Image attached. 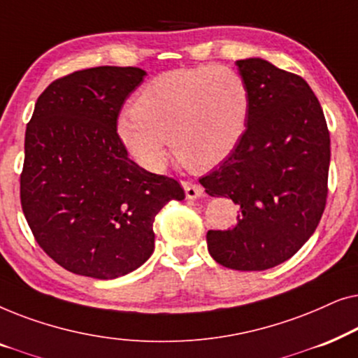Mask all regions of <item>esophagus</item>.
Returning <instances> with one entry per match:
<instances>
[{
	"label": "esophagus",
	"instance_id": "34e87169",
	"mask_svg": "<svg viewBox=\"0 0 358 358\" xmlns=\"http://www.w3.org/2000/svg\"><path fill=\"white\" fill-rule=\"evenodd\" d=\"M182 187L185 190V197L187 199H199L203 195V187L197 182H190V180H184Z\"/></svg>",
	"mask_w": 358,
	"mask_h": 358
}]
</instances>
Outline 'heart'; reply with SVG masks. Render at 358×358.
<instances>
[{
	"mask_svg": "<svg viewBox=\"0 0 358 358\" xmlns=\"http://www.w3.org/2000/svg\"><path fill=\"white\" fill-rule=\"evenodd\" d=\"M249 104V87L233 68L168 71L141 87L134 109L117 119V135L136 163L153 173L164 169L168 140L189 168H213L241 141Z\"/></svg>",
	"mask_w": 358,
	"mask_h": 358,
	"instance_id": "obj_1",
	"label": "heart"
}]
</instances>
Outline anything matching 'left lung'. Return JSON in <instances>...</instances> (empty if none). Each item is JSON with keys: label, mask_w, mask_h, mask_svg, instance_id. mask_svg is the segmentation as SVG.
<instances>
[{"label": "left lung", "mask_w": 358, "mask_h": 358, "mask_svg": "<svg viewBox=\"0 0 358 358\" xmlns=\"http://www.w3.org/2000/svg\"><path fill=\"white\" fill-rule=\"evenodd\" d=\"M249 87V119L233 153L200 184L239 205L238 223L207 233L208 252L234 271L290 259L326 207L331 140L321 104L301 76L262 58L236 62Z\"/></svg>", "instance_id": "left-lung-1"}]
</instances>
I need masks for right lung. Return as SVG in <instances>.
<instances>
[{
	"label": "right lung",
	"instance_id": "add662e5",
	"mask_svg": "<svg viewBox=\"0 0 358 358\" xmlns=\"http://www.w3.org/2000/svg\"><path fill=\"white\" fill-rule=\"evenodd\" d=\"M146 71L97 66L53 81L26 129L21 205L34 238L63 268L109 280L148 261L153 222L182 200L173 178L129 158L117 117Z\"/></svg>",
	"mask_w": 358,
	"mask_h": 358
}]
</instances>
